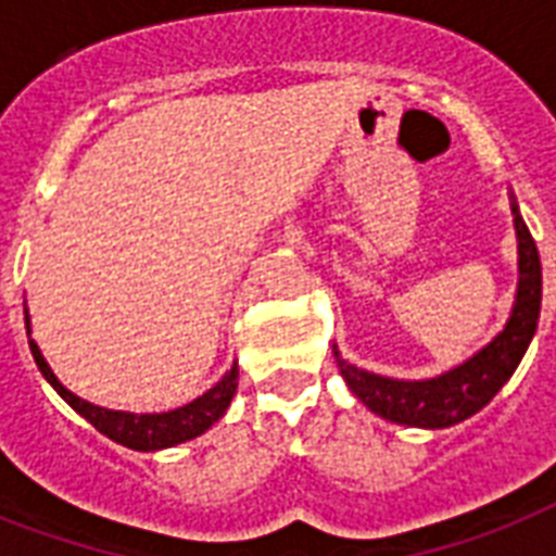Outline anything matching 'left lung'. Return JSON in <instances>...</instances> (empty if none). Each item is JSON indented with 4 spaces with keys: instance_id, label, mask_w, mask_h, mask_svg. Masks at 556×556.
<instances>
[{
    "instance_id": "8db88e82",
    "label": "left lung",
    "mask_w": 556,
    "mask_h": 556,
    "mask_svg": "<svg viewBox=\"0 0 556 556\" xmlns=\"http://www.w3.org/2000/svg\"><path fill=\"white\" fill-rule=\"evenodd\" d=\"M514 225L519 239V288L514 314L496 340L467 364L430 380H392L346 364L334 349L340 375L371 413L406 427L441 430L479 413L505 387V380L514 375L534 338L540 303H543V265H540L534 236L519 216L517 204H514Z\"/></svg>"
}]
</instances>
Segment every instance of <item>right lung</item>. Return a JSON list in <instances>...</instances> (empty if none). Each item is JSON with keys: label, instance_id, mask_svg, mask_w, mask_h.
Segmentation results:
<instances>
[{"label": "right lung", "instance_id": "obj_1", "mask_svg": "<svg viewBox=\"0 0 556 556\" xmlns=\"http://www.w3.org/2000/svg\"><path fill=\"white\" fill-rule=\"evenodd\" d=\"M30 334V331H28ZM30 343V355L37 361L39 371L46 375V380L60 392L65 404L72 406L74 413H80L86 421L94 427L98 432H103L106 439L124 444V447L132 450H161L173 447V444H181V441H190L195 435H201L204 430H210L213 424L225 415V409L230 406V397L236 392V383H239V369L236 364L230 366L225 378L218 380L216 387L204 392L201 397H195L192 404L178 406L173 413H159V415H132V413H115V409H103V406H94L89 401H83L74 392L56 380V375L48 369L46 357L39 355V349L34 340Z\"/></svg>", "mask_w": 556, "mask_h": 556}]
</instances>
